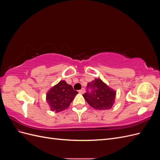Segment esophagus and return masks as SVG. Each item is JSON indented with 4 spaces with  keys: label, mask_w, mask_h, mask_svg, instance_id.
<instances>
[{
    "label": "esophagus",
    "mask_w": 160,
    "mask_h": 160,
    "mask_svg": "<svg viewBox=\"0 0 160 160\" xmlns=\"http://www.w3.org/2000/svg\"><path fill=\"white\" fill-rule=\"evenodd\" d=\"M85 92V90L84 88H82L81 89L79 90V93H84Z\"/></svg>",
    "instance_id": "1"
}]
</instances>
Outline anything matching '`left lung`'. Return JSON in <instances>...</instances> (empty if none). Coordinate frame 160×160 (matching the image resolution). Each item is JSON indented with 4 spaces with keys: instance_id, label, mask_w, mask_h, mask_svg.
<instances>
[{
    "instance_id": "8db88e82",
    "label": "left lung",
    "mask_w": 160,
    "mask_h": 160,
    "mask_svg": "<svg viewBox=\"0 0 160 160\" xmlns=\"http://www.w3.org/2000/svg\"><path fill=\"white\" fill-rule=\"evenodd\" d=\"M115 94V91L100 79H95L88 83L87 92L83 96L91 107L99 110H106L112 108Z\"/></svg>"
}]
</instances>
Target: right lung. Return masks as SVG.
<instances>
[{
	"label": "right lung",
	"instance_id": "add662e5",
	"mask_svg": "<svg viewBox=\"0 0 160 160\" xmlns=\"http://www.w3.org/2000/svg\"><path fill=\"white\" fill-rule=\"evenodd\" d=\"M77 93L71 85L61 81L48 92L47 101L51 111L58 113L68 108Z\"/></svg>",
	"mask_w": 160,
	"mask_h": 160
}]
</instances>
